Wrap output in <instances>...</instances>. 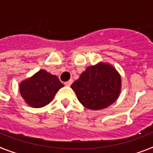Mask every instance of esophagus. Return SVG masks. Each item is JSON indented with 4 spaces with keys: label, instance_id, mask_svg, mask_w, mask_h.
I'll return each instance as SVG.
<instances>
[{
    "label": "esophagus",
    "instance_id": "34e87169",
    "mask_svg": "<svg viewBox=\"0 0 153 153\" xmlns=\"http://www.w3.org/2000/svg\"><path fill=\"white\" fill-rule=\"evenodd\" d=\"M72 83H73V79H70L69 81H67V82H65V86H71Z\"/></svg>",
    "mask_w": 153,
    "mask_h": 153
}]
</instances>
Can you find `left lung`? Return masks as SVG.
<instances>
[{"mask_svg": "<svg viewBox=\"0 0 153 153\" xmlns=\"http://www.w3.org/2000/svg\"><path fill=\"white\" fill-rule=\"evenodd\" d=\"M71 88L84 107L98 110L108 107L119 97L121 77L112 65L100 63L87 68Z\"/></svg>", "mask_w": 153, "mask_h": 153, "instance_id": "1", "label": "left lung"}]
</instances>
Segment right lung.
Segmentation results:
<instances>
[{"instance_id": "right-lung-1", "label": "right lung", "mask_w": 153, "mask_h": 153, "mask_svg": "<svg viewBox=\"0 0 153 153\" xmlns=\"http://www.w3.org/2000/svg\"><path fill=\"white\" fill-rule=\"evenodd\" d=\"M56 75L40 70L33 76L20 84L21 96L28 105L41 108L53 100L60 88L63 87Z\"/></svg>"}]
</instances>
